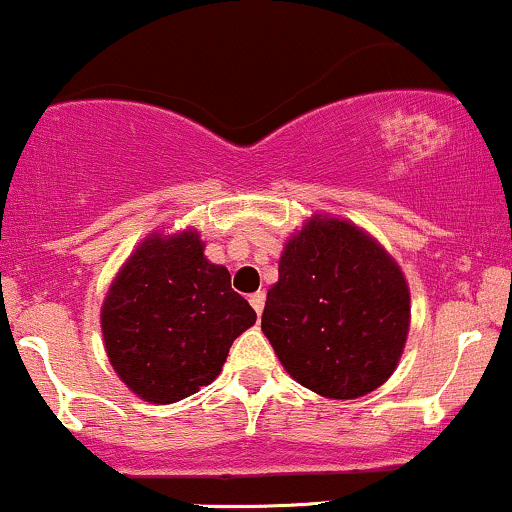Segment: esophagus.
Wrapping results in <instances>:
<instances>
[{
    "mask_svg": "<svg viewBox=\"0 0 512 512\" xmlns=\"http://www.w3.org/2000/svg\"><path fill=\"white\" fill-rule=\"evenodd\" d=\"M250 306L255 308L257 316H262V311H265V291H257V294L250 296Z\"/></svg>",
    "mask_w": 512,
    "mask_h": 512,
    "instance_id": "esophagus-1",
    "label": "esophagus"
}]
</instances>
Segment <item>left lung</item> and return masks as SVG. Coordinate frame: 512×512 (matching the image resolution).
<instances>
[{"instance_id":"left-lung-1","label":"left lung","mask_w":512,"mask_h":512,"mask_svg":"<svg viewBox=\"0 0 512 512\" xmlns=\"http://www.w3.org/2000/svg\"><path fill=\"white\" fill-rule=\"evenodd\" d=\"M411 325L401 269L367 233L311 218L286 240L262 330L284 369L328 398H357L389 379Z\"/></svg>"}]
</instances>
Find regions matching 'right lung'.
Wrapping results in <instances>:
<instances>
[{
	"label": "right lung",
	"mask_w": 512,
	"mask_h": 512,
	"mask_svg": "<svg viewBox=\"0 0 512 512\" xmlns=\"http://www.w3.org/2000/svg\"><path fill=\"white\" fill-rule=\"evenodd\" d=\"M255 311L211 265L194 230L153 235L123 265L104 308L106 355L123 384L150 403L192 396L221 374Z\"/></svg>",
	"instance_id": "right-lung-1"
}]
</instances>
